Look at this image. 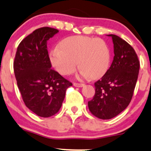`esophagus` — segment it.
Masks as SVG:
<instances>
[{
	"instance_id": "esophagus-1",
	"label": "esophagus",
	"mask_w": 151,
	"mask_h": 151,
	"mask_svg": "<svg viewBox=\"0 0 151 151\" xmlns=\"http://www.w3.org/2000/svg\"><path fill=\"white\" fill-rule=\"evenodd\" d=\"M73 85L76 87H82V86H83V83H78V82H74L73 83Z\"/></svg>"
}]
</instances>
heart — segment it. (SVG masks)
Listing matches in <instances>:
<instances>
[{"mask_svg": "<svg viewBox=\"0 0 151 151\" xmlns=\"http://www.w3.org/2000/svg\"><path fill=\"white\" fill-rule=\"evenodd\" d=\"M59 47L51 50L50 59L53 68L62 75L73 73L79 62L82 76L98 78L110 66L109 47L101 39L73 36L62 40Z\"/></svg>", "mask_w": 151, "mask_h": 151, "instance_id": "b5f03b06", "label": "heart"}]
</instances>
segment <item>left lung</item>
Listing matches in <instances>:
<instances>
[{
	"instance_id": "left-lung-1",
	"label": "left lung",
	"mask_w": 151,
	"mask_h": 151,
	"mask_svg": "<svg viewBox=\"0 0 151 151\" xmlns=\"http://www.w3.org/2000/svg\"><path fill=\"white\" fill-rule=\"evenodd\" d=\"M114 43V56L109 69L95 82V92L88 102L90 112L109 120L118 115L132 99L139 70V61L134 49L126 41L109 34Z\"/></svg>"
}]
</instances>
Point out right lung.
<instances>
[{
    "label": "right lung",
    "instance_id": "obj_1",
    "mask_svg": "<svg viewBox=\"0 0 151 151\" xmlns=\"http://www.w3.org/2000/svg\"><path fill=\"white\" fill-rule=\"evenodd\" d=\"M58 32L50 27L33 31L19 44L13 64L25 105L42 117H51L59 111L67 89L73 85L51 69L47 41Z\"/></svg>",
    "mask_w": 151,
    "mask_h": 151
}]
</instances>
